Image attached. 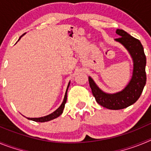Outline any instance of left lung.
<instances>
[{
  "instance_id": "obj_1",
  "label": "left lung",
  "mask_w": 151,
  "mask_h": 151,
  "mask_svg": "<svg viewBox=\"0 0 151 151\" xmlns=\"http://www.w3.org/2000/svg\"><path fill=\"white\" fill-rule=\"evenodd\" d=\"M116 33L120 37L115 40L125 47L134 61L133 76L129 85L122 91L116 94H106L97 87L91 77H88L92 94L97 104L110 110H121L135 103L143 91L147 80L146 56L141 41L122 29H117Z\"/></svg>"
}]
</instances>
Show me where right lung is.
<instances>
[{"label":"right lung","mask_w":151,"mask_h":151,"mask_svg":"<svg viewBox=\"0 0 151 151\" xmlns=\"http://www.w3.org/2000/svg\"><path fill=\"white\" fill-rule=\"evenodd\" d=\"M21 38V37H20ZM69 84L68 85V88H69ZM68 88L66 89V94H65V97H64V100L63 101L62 104L60 105L58 109L57 110L54 112V113H52L51 114L48 116H44V117H40V118H27L28 119H30V120H32L35 121V122H47V121H50L52 120V119H54L57 118L59 116H60L62 114L63 111V109L65 107V104L66 102V100H67V90H68Z\"/></svg>","instance_id":"right-lung-1"}]
</instances>
